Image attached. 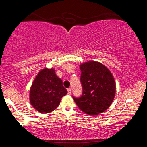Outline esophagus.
I'll use <instances>...</instances> for the list:
<instances>
[{"label": "esophagus", "mask_w": 147, "mask_h": 147, "mask_svg": "<svg viewBox=\"0 0 147 147\" xmlns=\"http://www.w3.org/2000/svg\"><path fill=\"white\" fill-rule=\"evenodd\" d=\"M67 92H68V94H71V88L67 89Z\"/></svg>", "instance_id": "34e87169"}]
</instances>
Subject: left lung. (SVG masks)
<instances>
[{
    "instance_id": "1",
    "label": "left lung",
    "mask_w": 147,
    "mask_h": 147,
    "mask_svg": "<svg viewBox=\"0 0 147 147\" xmlns=\"http://www.w3.org/2000/svg\"><path fill=\"white\" fill-rule=\"evenodd\" d=\"M82 94L73 96L82 111L90 115H98L108 109L115 97V82L108 69L99 62L89 61L80 65Z\"/></svg>"
}]
</instances>
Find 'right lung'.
Wrapping results in <instances>:
<instances>
[{
    "label": "right lung",
    "instance_id": "add662e5",
    "mask_svg": "<svg viewBox=\"0 0 147 147\" xmlns=\"http://www.w3.org/2000/svg\"><path fill=\"white\" fill-rule=\"evenodd\" d=\"M67 93L61 80L53 69H44L38 73L32 83L30 92L32 106L42 113L54 111L59 106L61 98Z\"/></svg>",
    "mask_w": 147,
    "mask_h": 147
}]
</instances>
